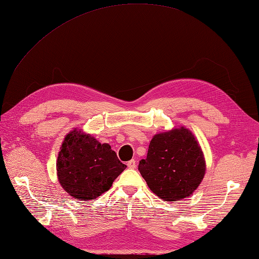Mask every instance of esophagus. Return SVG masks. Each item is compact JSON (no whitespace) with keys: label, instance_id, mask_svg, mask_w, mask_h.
<instances>
[{"label":"esophagus","instance_id":"1","mask_svg":"<svg viewBox=\"0 0 259 259\" xmlns=\"http://www.w3.org/2000/svg\"><path fill=\"white\" fill-rule=\"evenodd\" d=\"M127 167H128V168H132V169L136 168V162H135V159H131L130 162H127Z\"/></svg>","mask_w":259,"mask_h":259}]
</instances>
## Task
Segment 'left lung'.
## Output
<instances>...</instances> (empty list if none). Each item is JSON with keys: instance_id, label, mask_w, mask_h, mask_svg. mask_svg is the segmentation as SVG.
<instances>
[{"instance_id": "left-lung-1", "label": "left lung", "mask_w": 259, "mask_h": 259, "mask_svg": "<svg viewBox=\"0 0 259 259\" xmlns=\"http://www.w3.org/2000/svg\"><path fill=\"white\" fill-rule=\"evenodd\" d=\"M205 159L194 135L185 127L155 135L147 157L139 170L151 191L166 202L185 198L196 189L205 175Z\"/></svg>"}]
</instances>
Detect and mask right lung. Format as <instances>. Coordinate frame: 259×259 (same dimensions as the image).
<instances>
[{
    "label": "right lung",
    "instance_id": "1",
    "mask_svg": "<svg viewBox=\"0 0 259 259\" xmlns=\"http://www.w3.org/2000/svg\"><path fill=\"white\" fill-rule=\"evenodd\" d=\"M56 168L62 187L88 202L107 192L126 165L106 143L74 130L63 142Z\"/></svg>",
    "mask_w": 259,
    "mask_h": 259
}]
</instances>
